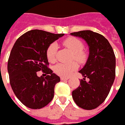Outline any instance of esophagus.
Listing matches in <instances>:
<instances>
[{
    "mask_svg": "<svg viewBox=\"0 0 125 125\" xmlns=\"http://www.w3.org/2000/svg\"><path fill=\"white\" fill-rule=\"evenodd\" d=\"M68 79H69L68 77H64V76H61V77H60V80H61V81H66V80Z\"/></svg>",
    "mask_w": 125,
    "mask_h": 125,
    "instance_id": "1",
    "label": "esophagus"
}]
</instances>
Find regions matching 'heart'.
I'll return each mask as SVG.
<instances>
[{"mask_svg":"<svg viewBox=\"0 0 125 125\" xmlns=\"http://www.w3.org/2000/svg\"><path fill=\"white\" fill-rule=\"evenodd\" d=\"M62 45L73 53L72 59L75 60L79 63H83L86 60L87 54L83 49L84 45L79 39L74 37H69L62 41ZM58 49V45L55 42L50 44L46 51V58L50 62H54L55 61V55ZM78 68L76 62H72L71 63H58L55 65L53 70L56 74L60 76L67 77L69 76L74 71Z\"/></svg>","mask_w":125,"mask_h":125,"instance_id":"obj_1","label":"heart"}]
</instances>
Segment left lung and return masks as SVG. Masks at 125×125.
Returning a JSON list of instances; mask_svg holds the SVG:
<instances>
[{"label": "left lung", "mask_w": 125, "mask_h": 125, "mask_svg": "<svg viewBox=\"0 0 125 125\" xmlns=\"http://www.w3.org/2000/svg\"><path fill=\"white\" fill-rule=\"evenodd\" d=\"M83 38L89 46V57L79 72L83 79L72 91L74 101L81 108L92 110L98 107L107 97L115 76V56L113 48L102 35L91 31L71 33ZM85 78L90 79L88 82Z\"/></svg>", "instance_id": "obj_1"}]
</instances>
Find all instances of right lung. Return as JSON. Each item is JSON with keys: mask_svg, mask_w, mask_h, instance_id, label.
Returning <instances> with one entry per match:
<instances>
[{"mask_svg": "<svg viewBox=\"0 0 125 125\" xmlns=\"http://www.w3.org/2000/svg\"><path fill=\"white\" fill-rule=\"evenodd\" d=\"M63 35L32 30L19 37L12 47L7 62L10 83L17 98L28 108H43L53 98L55 84L60 79L48 67L46 51ZM39 71L48 75L39 77Z\"/></svg>", "mask_w": 125, "mask_h": 125, "instance_id": "1", "label": "right lung"}]
</instances>
